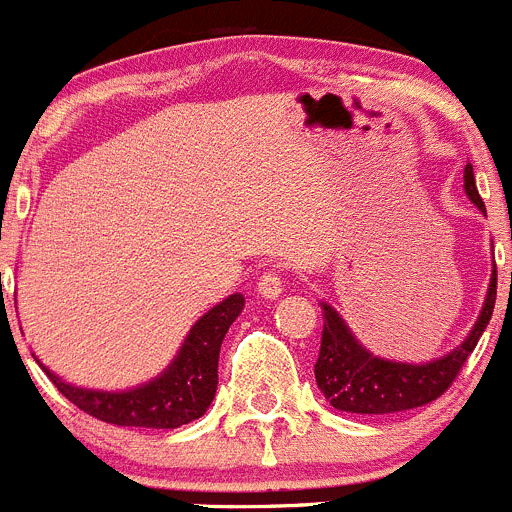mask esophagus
<instances>
[{"mask_svg": "<svg viewBox=\"0 0 512 512\" xmlns=\"http://www.w3.org/2000/svg\"><path fill=\"white\" fill-rule=\"evenodd\" d=\"M256 286H259V294L264 296V299H279L281 291H284V289H281V286H284V281H281V274H279V271H274V269L266 271V274L261 276L259 284H256Z\"/></svg>", "mask_w": 512, "mask_h": 512, "instance_id": "obj_1", "label": "esophagus"}]
</instances>
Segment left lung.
I'll return each instance as SVG.
<instances>
[{"instance_id":"8db88e82","label":"left lung","mask_w":512,"mask_h":512,"mask_svg":"<svg viewBox=\"0 0 512 512\" xmlns=\"http://www.w3.org/2000/svg\"><path fill=\"white\" fill-rule=\"evenodd\" d=\"M465 193L485 213V203L475 186L470 163L465 168ZM495 294H498V271L493 264L488 296H485L483 311L472 326V332L450 354L425 364L392 362V359L372 354L354 339L339 311L321 301L324 332H321L319 359L314 364L316 384L334 410L354 412V415H389V412H405L430 405L450 389L462 364L467 362L472 349L478 347V339L483 337L485 326L490 324V316H493Z\"/></svg>"}]
</instances>
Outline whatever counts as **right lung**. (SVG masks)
<instances>
[{
    "mask_svg": "<svg viewBox=\"0 0 512 512\" xmlns=\"http://www.w3.org/2000/svg\"><path fill=\"white\" fill-rule=\"evenodd\" d=\"M243 309V296L231 294L208 309L193 324L178 357L165 372L150 382L125 392L82 389L65 382L40 364L57 389L87 415L118 427H148V430H175L180 425L206 415L218 387V354L228 326Z\"/></svg>",
    "mask_w": 512,
    "mask_h": 512,
    "instance_id": "obj_1",
    "label": "right lung"
}]
</instances>
